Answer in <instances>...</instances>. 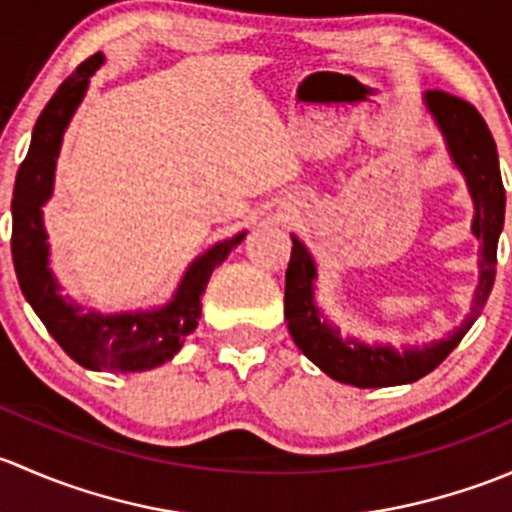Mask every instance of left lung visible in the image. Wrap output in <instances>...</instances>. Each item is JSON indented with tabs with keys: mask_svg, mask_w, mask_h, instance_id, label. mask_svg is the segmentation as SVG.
Returning <instances> with one entry per match:
<instances>
[{
	"mask_svg": "<svg viewBox=\"0 0 512 512\" xmlns=\"http://www.w3.org/2000/svg\"><path fill=\"white\" fill-rule=\"evenodd\" d=\"M423 103L436 121L438 131L443 133L453 165L466 178L468 193L476 208L471 230L480 240V280L471 314L463 319L461 327L453 329L441 342H431L426 347H406L401 352L394 347H381V344L371 347L354 337H342L339 329L329 324L314 304L317 265L304 242L292 235V257H289L285 275V319L289 334L302 354L314 361L324 374L342 384L359 386V389L411 384L431 374L458 347V342L480 317L495 282L498 237L505 223V188L493 136L476 106L463 98L446 94V91H426Z\"/></svg>",
	"mask_w": 512,
	"mask_h": 512,
	"instance_id": "1",
	"label": "left lung"
}]
</instances>
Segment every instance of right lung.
<instances>
[{
	"mask_svg": "<svg viewBox=\"0 0 512 512\" xmlns=\"http://www.w3.org/2000/svg\"><path fill=\"white\" fill-rule=\"evenodd\" d=\"M103 64V54L86 59L59 86L41 111L32 133V146L19 165L12 198V260L19 287L61 349L94 371H146L173 359L185 337L195 332L203 309L205 287L215 267L245 237V232L218 242L185 270L173 299L151 312L101 314L84 312L79 304L61 297L59 282L49 270L41 205L54 193V170L64 131L89 89V79Z\"/></svg>",
	"mask_w": 512,
	"mask_h": 512,
	"instance_id": "obj_1",
	"label": "right lung"
}]
</instances>
